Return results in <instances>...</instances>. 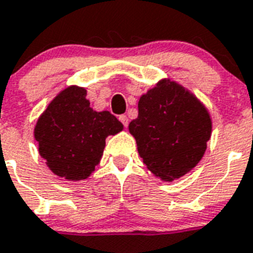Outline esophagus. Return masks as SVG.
Returning <instances> with one entry per match:
<instances>
[{
	"mask_svg": "<svg viewBox=\"0 0 253 253\" xmlns=\"http://www.w3.org/2000/svg\"><path fill=\"white\" fill-rule=\"evenodd\" d=\"M119 120H120V122L123 123V125H124L125 128L128 126L129 119H128V116H126V115H120V116H119Z\"/></svg>",
	"mask_w": 253,
	"mask_h": 253,
	"instance_id": "obj_1",
	"label": "esophagus"
}]
</instances>
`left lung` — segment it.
I'll use <instances>...</instances> for the list:
<instances>
[{
  "mask_svg": "<svg viewBox=\"0 0 253 253\" xmlns=\"http://www.w3.org/2000/svg\"><path fill=\"white\" fill-rule=\"evenodd\" d=\"M129 131L138 154L156 177L173 181L202 160L212 133L210 112L191 91L163 79L141 95Z\"/></svg>",
  "mask_w": 253,
  "mask_h": 253,
  "instance_id": "1",
  "label": "left lung"
}]
</instances>
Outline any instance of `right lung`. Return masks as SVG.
I'll return each instance as SVG.
<instances>
[{"label": "right lung", "mask_w": 253, "mask_h": 253, "mask_svg": "<svg viewBox=\"0 0 253 253\" xmlns=\"http://www.w3.org/2000/svg\"><path fill=\"white\" fill-rule=\"evenodd\" d=\"M123 128L111 112L94 111L84 87L71 85L50 102L33 133L50 170L68 181H81L101 162L106 138Z\"/></svg>", "instance_id": "obj_1"}]
</instances>
